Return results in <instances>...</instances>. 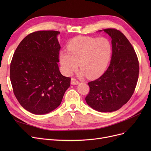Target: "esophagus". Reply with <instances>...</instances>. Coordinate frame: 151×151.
Listing matches in <instances>:
<instances>
[{"instance_id":"1","label":"esophagus","mask_w":151,"mask_h":151,"mask_svg":"<svg viewBox=\"0 0 151 151\" xmlns=\"http://www.w3.org/2000/svg\"><path fill=\"white\" fill-rule=\"evenodd\" d=\"M78 83H79V81H77L75 78H71V84L76 85V84H78Z\"/></svg>"}]
</instances>
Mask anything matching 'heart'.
<instances>
[{"mask_svg":"<svg viewBox=\"0 0 151 151\" xmlns=\"http://www.w3.org/2000/svg\"><path fill=\"white\" fill-rule=\"evenodd\" d=\"M68 51H62L59 59L63 71L70 75L79 63L81 74L94 78L103 71L109 61L111 46L104 38L78 37L73 38L67 46Z\"/></svg>","mask_w":151,"mask_h":151,"instance_id":"obj_1","label":"heart"}]
</instances>
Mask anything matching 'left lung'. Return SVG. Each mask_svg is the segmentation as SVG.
<instances>
[{
    "label": "left lung",
    "instance_id": "left-lung-1",
    "mask_svg": "<svg viewBox=\"0 0 151 151\" xmlns=\"http://www.w3.org/2000/svg\"><path fill=\"white\" fill-rule=\"evenodd\" d=\"M111 38L110 64L100 78L88 83L90 88L86 103L100 112H113L127 103L135 89L139 75L137 54L121 31L104 29Z\"/></svg>",
    "mask_w": 151,
    "mask_h": 151
}]
</instances>
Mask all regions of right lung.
<instances>
[{
  "mask_svg": "<svg viewBox=\"0 0 151 151\" xmlns=\"http://www.w3.org/2000/svg\"><path fill=\"white\" fill-rule=\"evenodd\" d=\"M59 31L39 30L19 44L10 63V81L20 105L35 114L48 113L61 104L71 78L59 71Z\"/></svg>",
  "mask_w": 151,
  "mask_h": 151,
  "instance_id": "1",
  "label": "right lung"
}]
</instances>
